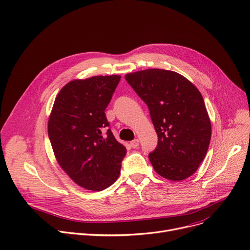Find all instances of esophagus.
Here are the masks:
<instances>
[{
	"label": "esophagus",
	"mask_w": 250,
	"mask_h": 250,
	"mask_svg": "<svg viewBox=\"0 0 250 250\" xmlns=\"http://www.w3.org/2000/svg\"><path fill=\"white\" fill-rule=\"evenodd\" d=\"M138 145H139V140L138 139H134V140H132L130 142V146H131L132 148H136Z\"/></svg>",
	"instance_id": "obj_1"
}]
</instances>
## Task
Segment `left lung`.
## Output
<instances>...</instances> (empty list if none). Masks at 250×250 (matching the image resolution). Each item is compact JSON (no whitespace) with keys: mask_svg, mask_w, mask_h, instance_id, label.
<instances>
[{"mask_svg":"<svg viewBox=\"0 0 250 250\" xmlns=\"http://www.w3.org/2000/svg\"><path fill=\"white\" fill-rule=\"evenodd\" d=\"M148 106L158 142L148 157L167 180L183 181L196 172L211 140V121L197 87L180 73L150 68L125 76Z\"/></svg>","mask_w":250,"mask_h":250,"instance_id":"left-lung-1","label":"left lung"}]
</instances>
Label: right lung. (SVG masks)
<instances>
[{
	"instance_id": "1",
	"label": "right lung",
	"mask_w": 250,
	"mask_h": 250,
	"mask_svg": "<svg viewBox=\"0 0 250 250\" xmlns=\"http://www.w3.org/2000/svg\"><path fill=\"white\" fill-rule=\"evenodd\" d=\"M120 76L75 80L58 93L48 120V136L58 165L90 190H103L118 179L126 148L110 129L105 110Z\"/></svg>"
}]
</instances>
